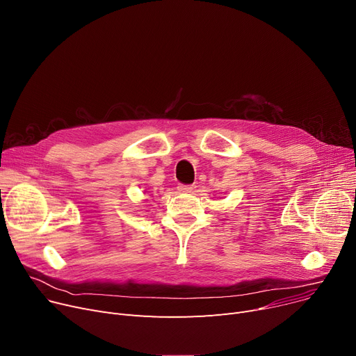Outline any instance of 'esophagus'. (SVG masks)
<instances>
[{
  "instance_id": "esophagus-1",
  "label": "esophagus",
  "mask_w": 356,
  "mask_h": 356,
  "mask_svg": "<svg viewBox=\"0 0 356 356\" xmlns=\"http://www.w3.org/2000/svg\"><path fill=\"white\" fill-rule=\"evenodd\" d=\"M178 190H179L181 193H193V191L195 190V185H194V184H188V185L179 184V185H178Z\"/></svg>"
}]
</instances>
